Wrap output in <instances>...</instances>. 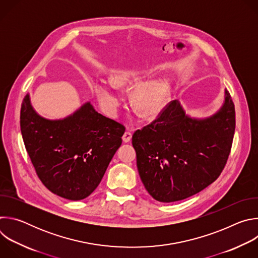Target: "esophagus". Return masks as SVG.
<instances>
[{
    "label": "esophagus",
    "mask_w": 258,
    "mask_h": 258,
    "mask_svg": "<svg viewBox=\"0 0 258 258\" xmlns=\"http://www.w3.org/2000/svg\"><path fill=\"white\" fill-rule=\"evenodd\" d=\"M132 136H133V134H132L131 132H125L124 135L122 136L123 142H124V143H128V142L132 140Z\"/></svg>",
    "instance_id": "obj_1"
}]
</instances>
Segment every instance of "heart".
<instances>
[{"label": "heart", "mask_w": 258, "mask_h": 258, "mask_svg": "<svg viewBox=\"0 0 258 258\" xmlns=\"http://www.w3.org/2000/svg\"><path fill=\"white\" fill-rule=\"evenodd\" d=\"M139 80L135 71H120L111 77V84L115 88H124ZM95 95L104 111L114 114L121 103V97L109 84L98 81L94 85ZM167 91L160 82H151L138 86L133 93V103L143 117L157 116L164 108Z\"/></svg>", "instance_id": "heart-1"}]
</instances>
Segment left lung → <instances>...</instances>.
<instances>
[{
  "label": "left lung",
  "instance_id": "1",
  "mask_svg": "<svg viewBox=\"0 0 258 258\" xmlns=\"http://www.w3.org/2000/svg\"><path fill=\"white\" fill-rule=\"evenodd\" d=\"M235 127V105L227 91L222 109L206 119H193L176 100L169 102L156 119L133 135L146 190L166 203L204 190L227 164Z\"/></svg>",
  "mask_w": 258,
  "mask_h": 258
}]
</instances>
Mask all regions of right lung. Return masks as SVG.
Wrapping results in <instances>:
<instances>
[{
    "label": "right lung",
    "mask_w": 258,
    "mask_h": 258,
    "mask_svg": "<svg viewBox=\"0 0 258 258\" xmlns=\"http://www.w3.org/2000/svg\"><path fill=\"white\" fill-rule=\"evenodd\" d=\"M20 128L44 186L73 201L87 198L98 187L125 131L90 103L61 120L43 118L32 109L28 95L21 104Z\"/></svg>",
    "instance_id": "add662e5"
}]
</instances>
